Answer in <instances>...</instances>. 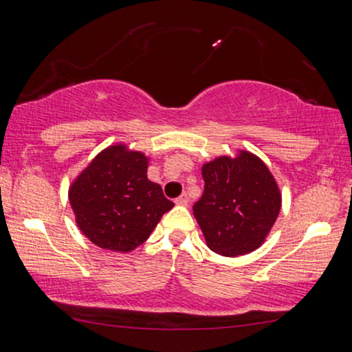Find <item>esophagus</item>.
<instances>
[{
  "mask_svg": "<svg viewBox=\"0 0 352 352\" xmlns=\"http://www.w3.org/2000/svg\"><path fill=\"white\" fill-rule=\"evenodd\" d=\"M188 197H187V193H184V195H180V197L179 198H177V200H175V203H177V205H180V206H187L188 205Z\"/></svg>",
  "mask_w": 352,
  "mask_h": 352,
  "instance_id": "obj_1",
  "label": "esophagus"
}]
</instances>
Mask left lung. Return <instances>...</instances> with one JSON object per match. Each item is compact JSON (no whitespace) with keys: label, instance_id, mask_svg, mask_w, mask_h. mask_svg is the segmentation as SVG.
I'll use <instances>...</instances> for the list:
<instances>
[{"label":"left lung","instance_id":"8db88e82","mask_svg":"<svg viewBox=\"0 0 352 352\" xmlns=\"http://www.w3.org/2000/svg\"><path fill=\"white\" fill-rule=\"evenodd\" d=\"M205 190L193 214L206 245L224 257H238L264 244L282 206L272 172L256 154L238 151L234 157L203 164Z\"/></svg>","mask_w":352,"mask_h":352}]
</instances>
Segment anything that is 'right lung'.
Returning <instances> with one entry per match:
<instances>
[{
	"label": "right lung",
	"mask_w": 352,
	"mask_h": 352,
	"mask_svg": "<svg viewBox=\"0 0 352 352\" xmlns=\"http://www.w3.org/2000/svg\"><path fill=\"white\" fill-rule=\"evenodd\" d=\"M149 157L113 144L72 182L69 200L80 231L101 249L131 252L151 236L173 203L147 179Z\"/></svg>",
	"instance_id": "1"
}]
</instances>
